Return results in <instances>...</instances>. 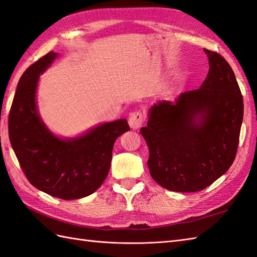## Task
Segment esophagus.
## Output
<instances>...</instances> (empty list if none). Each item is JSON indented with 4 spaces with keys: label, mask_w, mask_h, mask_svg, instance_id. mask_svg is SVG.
Wrapping results in <instances>:
<instances>
[{
    "label": "esophagus",
    "mask_w": 257,
    "mask_h": 257,
    "mask_svg": "<svg viewBox=\"0 0 257 257\" xmlns=\"http://www.w3.org/2000/svg\"><path fill=\"white\" fill-rule=\"evenodd\" d=\"M145 120V114L143 111L136 110L130 113L129 116V124L133 129H138L141 124H143Z\"/></svg>",
    "instance_id": "34e87169"
}]
</instances>
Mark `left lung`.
Segmentation results:
<instances>
[{
    "label": "left lung",
    "instance_id": "8db88e82",
    "mask_svg": "<svg viewBox=\"0 0 257 257\" xmlns=\"http://www.w3.org/2000/svg\"><path fill=\"white\" fill-rule=\"evenodd\" d=\"M204 53L210 69L200 88L182 92L176 102L152 106L147 127L140 129L152 179L176 192L209 187L230 169L237 152L241 89L225 58L205 48Z\"/></svg>",
    "mask_w": 257,
    "mask_h": 257
}]
</instances>
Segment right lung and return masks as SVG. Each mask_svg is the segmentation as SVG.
I'll return each instance as SVG.
<instances>
[{
  "instance_id": "1",
  "label": "right lung",
  "mask_w": 257,
  "mask_h": 257,
  "mask_svg": "<svg viewBox=\"0 0 257 257\" xmlns=\"http://www.w3.org/2000/svg\"><path fill=\"white\" fill-rule=\"evenodd\" d=\"M56 56L47 53L22 75L9 114V137L32 185L55 198L74 200L94 193L105 181L114 141L130 128L120 119L76 139H59L48 132L37 113L35 92L40 74Z\"/></svg>"
}]
</instances>
